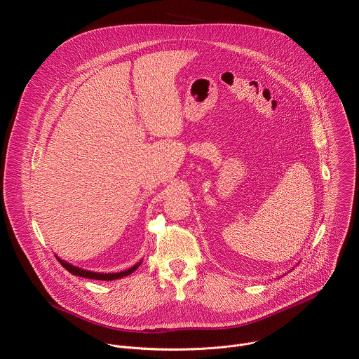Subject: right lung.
<instances>
[{
	"instance_id": "obj_1",
	"label": "right lung",
	"mask_w": 359,
	"mask_h": 359,
	"mask_svg": "<svg viewBox=\"0 0 359 359\" xmlns=\"http://www.w3.org/2000/svg\"><path fill=\"white\" fill-rule=\"evenodd\" d=\"M58 262L62 264V267H65L71 274L74 276H79V277H83V278H92V280H104V281H111V280H118V278H122V277H126L129 274H132L140 264L142 262H139L137 264H135L133 267L125 270V271H121V273H95V271H89V270H83L81 267H76V266H72L69 264L68 262H64L61 260L58 255H57Z\"/></svg>"
}]
</instances>
